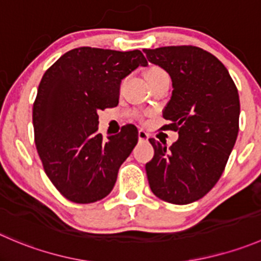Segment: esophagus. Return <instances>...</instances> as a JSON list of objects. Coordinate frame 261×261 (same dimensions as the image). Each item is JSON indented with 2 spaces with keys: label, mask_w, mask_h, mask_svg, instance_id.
<instances>
[{
  "label": "esophagus",
  "mask_w": 261,
  "mask_h": 261,
  "mask_svg": "<svg viewBox=\"0 0 261 261\" xmlns=\"http://www.w3.org/2000/svg\"><path fill=\"white\" fill-rule=\"evenodd\" d=\"M138 136H139V140L140 141H146L149 138H150V135H149L145 130H139Z\"/></svg>",
  "instance_id": "esophagus-1"
}]
</instances>
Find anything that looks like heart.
<instances>
[{
    "mask_svg": "<svg viewBox=\"0 0 261 261\" xmlns=\"http://www.w3.org/2000/svg\"><path fill=\"white\" fill-rule=\"evenodd\" d=\"M162 74H166V72H164L161 67H151V69H149L148 72H146V79H150V77L158 76V75Z\"/></svg>",
    "mask_w": 261,
    "mask_h": 261,
    "instance_id": "heart-1",
    "label": "heart"
}]
</instances>
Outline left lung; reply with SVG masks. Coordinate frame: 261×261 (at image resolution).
<instances>
[{"mask_svg":"<svg viewBox=\"0 0 261 261\" xmlns=\"http://www.w3.org/2000/svg\"><path fill=\"white\" fill-rule=\"evenodd\" d=\"M149 62L169 74L172 97L163 110L178 131L171 146L149 139L154 156L145 164L149 186L171 204L194 203L218 182L239 135L240 98L223 63L192 45L145 49Z\"/></svg>","mask_w":261,"mask_h":261,"instance_id":"obj_1","label":"left lung"}]
</instances>
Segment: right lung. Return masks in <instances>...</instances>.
I'll use <instances>...</instances> for the list:
<instances>
[{"label":"right lung","mask_w":261,"mask_h":261,"mask_svg":"<svg viewBox=\"0 0 261 261\" xmlns=\"http://www.w3.org/2000/svg\"><path fill=\"white\" fill-rule=\"evenodd\" d=\"M146 65L139 49L80 47L43 75L33 106L35 146L48 178L70 201L94 203L112 191L138 128L126 125L103 140L98 111L116 107L122 79Z\"/></svg>","instance_id":"add662e5"}]
</instances>
